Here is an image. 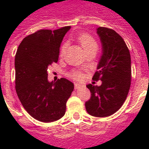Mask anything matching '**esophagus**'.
Instances as JSON below:
<instances>
[{"mask_svg":"<svg viewBox=\"0 0 149 149\" xmlns=\"http://www.w3.org/2000/svg\"><path fill=\"white\" fill-rule=\"evenodd\" d=\"M80 87V85L79 84H74V88L75 89H79Z\"/></svg>","mask_w":149,"mask_h":149,"instance_id":"34e87169","label":"esophagus"}]
</instances>
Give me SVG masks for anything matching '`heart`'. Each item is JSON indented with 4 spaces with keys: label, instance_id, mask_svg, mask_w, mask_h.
I'll list each match as a JSON object with an SVG mask.
<instances>
[{
    "label": "heart",
    "instance_id": "b5f03b06",
    "mask_svg": "<svg viewBox=\"0 0 149 149\" xmlns=\"http://www.w3.org/2000/svg\"><path fill=\"white\" fill-rule=\"evenodd\" d=\"M77 39L78 42L81 45V46L84 48V50H86L89 48L91 47H97V42L94 40V38L88 34L86 33H81L78 35L77 37ZM66 49V44H63L61 47L60 50V56H63V54L65 52V50ZM72 77H74L75 79H79L81 78V75L78 73V72H74L72 74Z\"/></svg>",
    "mask_w": 149,
    "mask_h": 149
}]
</instances>
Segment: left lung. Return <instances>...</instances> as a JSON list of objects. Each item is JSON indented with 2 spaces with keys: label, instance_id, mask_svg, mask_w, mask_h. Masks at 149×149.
I'll list each match as a JSON object with an SVG mask.
<instances>
[{
  "label": "left lung",
  "instance_id": "left-lung-1",
  "mask_svg": "<svg viewBox=\"0 0 149 149\" xmlns=\"http://www.w3.org/2000/svg\"><path fill=\"white\" fill-rule=\"evenodd\" d=\"M97 33L102 44V56L93 79H100L102 84L86 85L91 97L85 107L89 114L105 118L118 111L127 98L132 79L131 56L122 37L114 30L99 27Z\"/></svg>",
  "mask_w": 149,
  "mask_h": 149
}]
</instances>
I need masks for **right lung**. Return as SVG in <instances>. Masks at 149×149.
I'll return each instance as SVG.
<instances>
[{
	"mask_svg": "<svg viewBox=\"0 0 149 149\" xmlns=\"http://www.w3.org/2000/svg\"><path fill=\"white\" fill-rule=\"evenodd\" d=\"M70 28L42 29L29 35L20 43L15 55L17 97L27 112L42 122L63 118L74 89L72 82L65 78L56 82L48 80V67L57 63L61 43Z\"/></svg>",
	"mask_w": 149,
	"mask_h": 149,
	"instance_id": "obj_1",
	"label": "right lung"
}]
</instances>
